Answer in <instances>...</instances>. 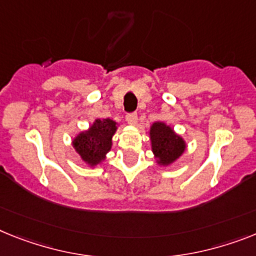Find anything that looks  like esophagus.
I'll list each match as a JSON object with an SVG mask.
<instances>
[{
	"label": "esophagus",
	"instance_id": "34e87169",
	"mask_svg": "<svg viewBox=\"0 0 256 256\" xmlns=\"http://www.w3.org/2000/svg\"><path fill=\"white\" fill-rule=\"evenodd\" d=\"M126 121L130 124H135L138 122V114H136V113H128V114L126 116Z\"/></svg>",
	"mask_w": 256,
	"mask_h": 256
}]
</instances>
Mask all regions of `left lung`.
I'll return each instance as SVG.
<instances>
[{"label":"left lung","mask_w":256,"mask_h":256,"mask_svg":"<svg viewBox=\"0 0 256 256\" xmlns=\"http://www.w3.org/2000/svg\"><path fill=\"white\" fill-rule=\"evenodd\" d=\"M152 152L160 165L174 162L186 150V143L164 122H154L150 128Z\"/></svg>","instance_id":"1"}]
</instances>
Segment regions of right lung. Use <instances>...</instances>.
I'll return each instance as SVG.
<instances>
[{"mask_svg":"<svg viewBox=\"0 0 256 256\" xmlns=\"http://www.w3.org/2000/svg\"><path fill=\"white\" fill-rule=\"evenodd\" d=\"M117 130V122L110 118L95 120L91 128L79 132L72 140V147L90 166H96L105 158L112 148V138Z\"/></svg>","mask_w":256,"mask_h":256,"instance_id":"right-lung-1","label":"right lung"}]
</instances>
